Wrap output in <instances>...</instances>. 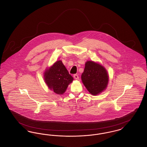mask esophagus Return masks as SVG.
<instances>
[{
    "instance_id": "1",
    "label": "esophagus",
    "mask_w": 147,
    "mask_h": 147,
    "mask_svg": "<svg viewBox=\"0 0 147 147\" xmlns=\"http://www.w3.org/2000/svg\"><path fill=\"white\" fill-rule=\"evenodd\" d=\"M73 77H74V78L75 79H76V80H79V76H78L77 74H74V75L73 76Z\"/></svg>"
}]
</instances>
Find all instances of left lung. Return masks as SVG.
<instances>
[{
	"label": "left lung",
	"instance_id": "8db88e82",
	"mask_svg": "<svg viewBox=\"0 0 147 147\" xmlns=\"http://www.w3.org/2000/svg\"><path fill=\"white\" fill-rule=\"evenodd\" d=\"M81 78L85 88L92 95L104 91L109 82V75L105 68L90 61L85 63Z\"/></svg>",
	"mask_w": 147,
	"mask_h": 147
}]
</instances>
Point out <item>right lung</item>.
I'll return each mask as SVG.
<instances>
[{"label": "right lung", "mask_w": 147, "mask_h": 147, "mask_svg": "<svg viewBox=\"0 0 147 147\" xmlns=\"http://www.w3.org/2000/svg\"><path fill=\"white\" fill-rule=\"evenodd\" d=\"M46 84L57 94L62 95L67 90L73 78L69 74L61 61H57L44 73Z\"/></svg>", "instance_id": "obj_1"}]
</instances>
